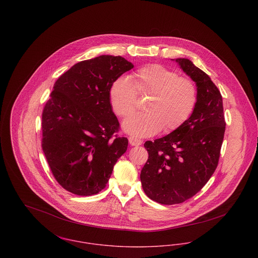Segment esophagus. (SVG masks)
<instances>
[{
	"instance_id": "1",
	"label": "esophagus",
	"mask_w": 258,
	"mask_h": 258,
	"mask_svg": "<svg viewBox=\"0 0 258 258\" xmlns=\"http://www.w3.org/2000/svg\"><path fill=\"white\" fill-rule=\"evenodd\" d=\"M128 140H129L130 145H132V146H139V145L142 144V140H140V139H138L136 137H132L131 136V137L128 138Z\"/></svg>"
}]
</instances>
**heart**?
Returning <instances> with one entry per match:
<instances>
[{"label": "heart", "instance_id": "1", "mask_svg": "<svg viewBox=\"0 0 258 258\" xmlns=\"http://www.w3.org/2000/svg\"><path fill=\"white\" fill-rule=\"evenodd\" d=\"M117 77L109 89L112 109L119 117L132 114L138 103V94L148 97L147 112L136 114L123 123V128L135 136H151L162 128L171 133L190 117L198 103V88L192 79L161 64H149L132 74Z\"/></svg>", "mask_w": 258, "mask_h": 258}]
</instances>
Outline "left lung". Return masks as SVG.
Returning a JSON list of instances; mask_svg holds the SVG:
<instances>
[{"instance_id": "1", "label": "left lung", "mask_w": 258, "mask_h": 258, "mask_svg": "<svg viewBox=\"0 0 258 258\" xmlns=\"http://www.w3.org/2000/svg\"><path fill=\"white\" fill-rule=\"evenodd\" d=\"M196 82L198 103L183 126L144 144L149 157L140 179L148 198L162 205L182 204L215 173L225 131L222 97L211 77L189 59L177 58Z\"/></svg>"}]
</instances>
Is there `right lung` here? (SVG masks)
Masks as SVG:
<instances>
[{"label":"right lung","instance_id":"obj_1","mask_svg":"<svg viewBox=\"0 0 258 258\" xmlns=\"http://www.w3.org/2000/svg\"><path fill=\"white\" fill-rule=\"evenodd\" d=\"M133 67L122 56L100 55L74 64L53 85L41 115V147L56 182L74 195L101 191L127 150L109 89Z\"/></svg>","mask_w":258,"mask_h":258}]
</instances>
